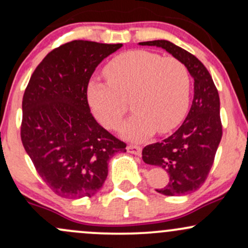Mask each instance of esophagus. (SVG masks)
Instances as JSON below:
<instances>
[{"label":"esophagus","instance_id":"esophagus-1","mask_svg":"<svg viewBox=\"0 0 248 248\" xmlns=\"http://www.w3.org/2000/svg\"><path fill=\"white\" fill-rule=\"evenodd\" d=\"M127 152L133 154V155L140 156L142 153V148L140 146H135V144H129V146L127 147Z\"/></svg>","mask_w":248,"mask_h":248}]
</instances>
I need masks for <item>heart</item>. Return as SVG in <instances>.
I'll return each mask as SVG.
<instances>
[{"instance_id": "obj_1", "label": "heart", "mask_w": 248, "mask_h": 248, "mask_svg": "<svg viewBox=\"0 0 248 248\" xmlns=\"http://www.w3.org/2000/svg\"><path fill=\"white\" fill-rule=\"evenodd\" d=\"M108 84L92 81L87 101L95 119L107 129H116L129 101L135 110L122 124V138L143 141L155 130L164 134L181 124L190 99V75L178 59L144 50L116 56L105 69Z\"/></svg>"}]
</instances>
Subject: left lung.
<instances>
[{
	"instance_id": "obj_1",
	"label": "left lung",
	"mask_w": 248,
	"mask_h": 248,
	"mask_svg": "<svg viewBox=\"0 0 248 248\" xmlns=\"http://www.w3.org/2000/svg\"><path fill=\"white\" fill-rule=\"evenodd\" d=\"M139 45L162 47L183 62L193 79V100L182 126L162 142L142 150L144 163L167 170L169 182L156 191L181 196L199 189L211 169L221 140L220 101L209 71L195 56L169 41H150Z\"/></svg>"
}]
</instances>
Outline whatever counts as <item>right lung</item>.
<instances>
[{
  "mask_svg": "<svg viewBox=\"0 0 248 248\" xmlns=\"http://www.w3.org/2000/svg\"><path fill=\"white\" fill-rule=\"evenodd\" d=\"M122 44L72 41L43 59L24 92L21 138L37 172L64 198L93 197L108 161L126 144L91 114L87 85L100 62Z\"/></svg>",
  "mask_w": 248,
  "mask_h": 248,
  "instance_id": "add662e5",
  "label": "right lung"
}]
</instances>
